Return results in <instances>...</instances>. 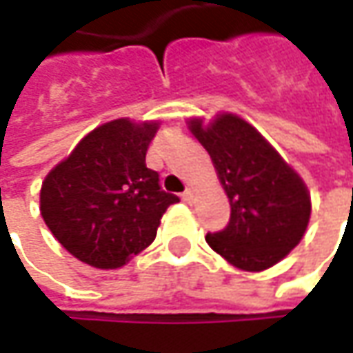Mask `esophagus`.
I'll use <instances>...</instances> for the list:
<instances>
[{"instance_id": "esophagus-1", "label": "esophagus", "mask_w": 353, "mask_h": 353, "mask_svg": "<svg viewBox=\"0 0 353 353\" xmlns=\"http://www.w3.org/2000/svg\"><path fill=\"white\" fill-rule=\"evenodd\" d=\"M181 197H183V201L192 203V201H193V190H192V188H188V190L183 192V195H181Z\"/></svg>"}]
</instances>
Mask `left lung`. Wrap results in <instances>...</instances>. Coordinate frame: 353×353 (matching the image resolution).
Segmentation results:
<instances>
[{"label": "left lung", "mask_w": 353, "mask_h": 353, "mask_svg": "<svg viewBox=\"0 0 353 353\" xmlns=\"http://www.w3.org/2000/svg\"><path fill=\"white\" fill-rule=\"evenodd\" d=\"M188 126L209 152L231 205L227 227L207 233V245L249 272L283 261L310 221V192L302 177L241 116L223 112L209 124L192 118Z\"/></svg>", "instance_id": "left-lung-1"}]
</instances>
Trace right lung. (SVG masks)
I'll use <instances>...</instances> for the list:
<instances>
[{"label":"right lung","mask_w":353,"mask_h":353,"mask_svg":"<svg viewBox=\"0 0 353 353\" xmlns=\"http://www.w3.org/2000/svg\"><path fill=\"white\" fill-rule=\"evenodd\" d=\"M160 122H106L57 163L41 185V215L72 256L120 268L156 239L161 215L179 201L146 168Z\"/></svg>","instance_id":"right-lung-1"}]
</instances>
